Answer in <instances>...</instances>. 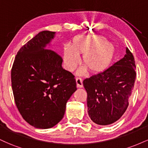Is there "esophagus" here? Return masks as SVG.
I'll list each match as a JSON object with an SVG mask.
<instances>
[{"mask_svg": "<svg viewBox=\"0 0 148 148\" xmlns=\"http://www.w3.org/2000/svg\"><path fill=\"white\" fill-rule=\"evenodd\" d=\"M76 85H77L78 88H82L83 87V79L80 77H77L76 79Z\"/></svg>", "mask_w": 148, "mask_h": 148, "instance_id": "34e87169", "label": "esophagus"}]
</instances>
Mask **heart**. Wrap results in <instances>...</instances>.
<instances>
[{"mask_svg":"<svg viewBox=\"0 0 148 148\" xmlns=\"http://www.w3.org/2000/svg\"><path fill=\"white\" fill-rule=\"evenodd\" d=\"M114 53L113 44L101 35L76 37L73 46H66L64 60L69 71H74L81 62L79 53L84 55V64L92 72H101L111 63Z\"/></svg>","mask_w":148,"mask_h":148,"instance_id":"obj_1","label":"heart"}]
</instances>
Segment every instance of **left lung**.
Listing matches in <instances>:
<instances>
[{
  "label": "left lung",
  "mask_w": 148,
  "mask_h": 148,
  "mask_svg": "<svg viewBox=\"0 0 148 148\" xmlns=\"http://www.w3.org/2000/svg\"><path fill=\"white\" fill-rule=\"evenodd\" d=\"M135 69L134 56L127 47L123 58L84 79L88 115L95 123L111 125L126 111L136 76Z\"/></svg>",
  "instance_id": "8db88e82"
}]
</instances>
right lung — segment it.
<instances>
[{"label":"right lung","mask_w":148,"mask_h":148,"mask_svg":"<svg viewBox=\"0 0 148 148\" xmlns=\"http://www.w3.org/2000/svg\"><path fill=\"white\" fill-rule=\"evenodd\" d=\"M55 32L39 33L19 49L11 71L12 88L20 114L35 128L49 129L64 115L76 90L74 76L62 67V58L46 49Z\"/></svg>","instance_id":"1"}]
</instances>
